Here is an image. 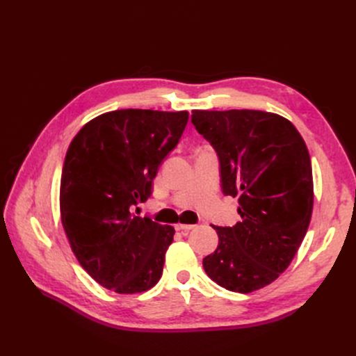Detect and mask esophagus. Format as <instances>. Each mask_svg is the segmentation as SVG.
I'll return each mask as SVG.
<instances>
[{
  "label": "esophagus",
  "mask_w": 356,
  "mask_h": 356,
  "mask_svg": "<svg viewBox=\"0 0 356 356\" xmlns=\"http://www.w3.org/2000/svg\"><path fill=\"white\" fill-rule=\"evenodd\" d=\"M195 227H196V225H193V224H177L175 225V229L181 233H188L190 230H193Z\"/></svg>",
  "instance_id": "esophagus-1"
}]
</instances>
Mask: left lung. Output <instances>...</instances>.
Segmentation results:
<instances>
[{
  "mask_svg": "<svg viewBox=\"0 0 356 356\" xmlns=\"http://www.w3.org/2000/svg\"><path fill=\"white\" fill-rule=\"evenodd\" d=\"M191 122L220 159L225 196L238 197L241 221L212 227L218 246L203 258L220 286L248 294L286 270L314 209L307 147L285 117L257 110H195Z\"/></svg>",
  "mask_w": 356,
  "mask_h": 356,
  "instance_id": "obj_1",
  "label": "left lung"
}]
</instances>
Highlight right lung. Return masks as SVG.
Here are the masks:
<instances>
[{"mask_svg": "<svg viewBox=\"0 0 356 356\" xmlns=\"http://www.w3.org/2000/svg\"><path fill=\"white\" fill-rule=\"evenodd\" d=\"M187 122V111H110L86 123L68 147L59 195L63 230L84 270L114 293H144L163 272L174 227L132 211L152 196L157 169Z\"/></svg>", "mask_w": 356, "mask_h": 356, "instance_id": "right-lung-1", "label": "right lung"}]
</instances>
